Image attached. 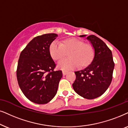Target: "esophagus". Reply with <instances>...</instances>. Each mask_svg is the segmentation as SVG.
Returning <instances> with one entry per match:
<instances>
[{
	"instance_id": "34e87169",
	"label": "esophagus",
	"mask_w": 128,
	"mask_h": 128,
	"mask_svg": "<svg viewBox=\"0 0 128 128\" xmlns=\"http://www.w3.org/2000/svg\"><path fill=\"white\" fill-rule=\"evenodd\" d=\"M68 73L67 71H62V75L63 76H66V74H67Z\"/></svg>"
}]
</instances>
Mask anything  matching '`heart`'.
<instances>
[{
    "mask_svg": "<svg viewBox=\"0 0 128 128\" xmlns=\"http://www.w3.org/2000/svg\"><path fill=\"white\" fill-rule=\"evenodd\" d=\"M69 58L62 59L58 64V68L64 71L74 69L78 65L83 66L90 63L94 56V50L91 45L86 44L83 40L71 38L63 41H54L50 44V53L52 58L59 61L69 52Z\"/></svg>",
    "mask_w": 128,
    "mask_h": 128,
    "instance_id": "b5f03b06",
    "label": "heart"
}]
</instances>
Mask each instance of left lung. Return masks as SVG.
<instances>
[{"mask_svg":"<svg viewBox=\"0 0 128 128\" xmlns=\"http://www.w3.org/2000/svg\"><path fill=\"white\" fill-rule=\"evenodd\" d=\"M86 39L94 50V57L86 68L75 72L76 79L72 87L81 96L92 100L102 95L110 86L115 64L112 52L102 40L94 35L89 36Z\"/></svg>","mask_w":128,"mask_h":128,"instance_id":"obj_1","label":"left lung"}]
</instances>
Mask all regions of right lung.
Returning a JSON list of instances; mask_svg holds the SVG:
<instances>
[{
	"label": "right lung",
	"instance_id": "1",
	"mask_svg": "<svg viewBox=\"0 0 128 128\" xmlns=\"http://www.w3.org/2000/svg\"><path fill=\"white\" fill-rule=\"evenodd\" d=\"M58 37L48 33L36 37L20 53L17 79L22 91L34 103L45 104L57 94L62 71H54L56 64L51 57L50 46Z\"/></svg>",
	"mask_w": 128,
	"mask_h": 128
}]
</instances>
